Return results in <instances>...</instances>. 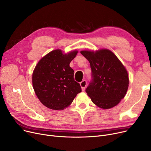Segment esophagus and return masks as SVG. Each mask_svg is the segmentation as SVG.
I'll list each match as a JSON object with an SVG mask.
<instances>
[{
    "label": "esophagus",
    "instance_id": "34e87169",
    "mask_svg": "<svg viewBox=\"0 0 151 151\" xmlns=\"http://www.w3.org/2000/svg\"><path fill=\"white\" fill-rule=\"evenodd\" d=\"M86 85H87V82L86 80H83L80 83V86L81 87V89L83 91H84L85 90Z\"/></svg>",
    "mask_w": 151,
    "mask_h": 151
}]
</instances>
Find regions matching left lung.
<instances>
[{"label": "left lung", "mask_w": 151, "mask_h": 151, "mask_svg": "<svg viewBox=\"0 0 151 151\" xmlns=\"http://www.w3.org/2000/svg\"><path fill=\"white\" fill-rule=\"evenodd\" d=\"M80 52L89 60L92 70L93 80L86 90L92 101L104 109L118 105L129 88V73L125 66L108 49Z\"/></svg>", "instance_id": "left-lung-1"}]
</instances>
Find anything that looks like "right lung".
<instances>
[{"label": "right lung", "instance_id": "right-lung-1", "mask_svg": "<svg viewBox=\"0 0 151 151\" xmlns=\"http://www.w3.org/2000/svg\"><path fill=\"white\" fill-rule=\"evenodd\" d=\"M78 51L65 53L60 49L46 54L36 65L32 73L33 88L37 98L46 107L63 110L69 106L81 86L74 80L70 63Z\"/></svg>", "mask_w": 151, "mask_h": 151}]
</instances>
